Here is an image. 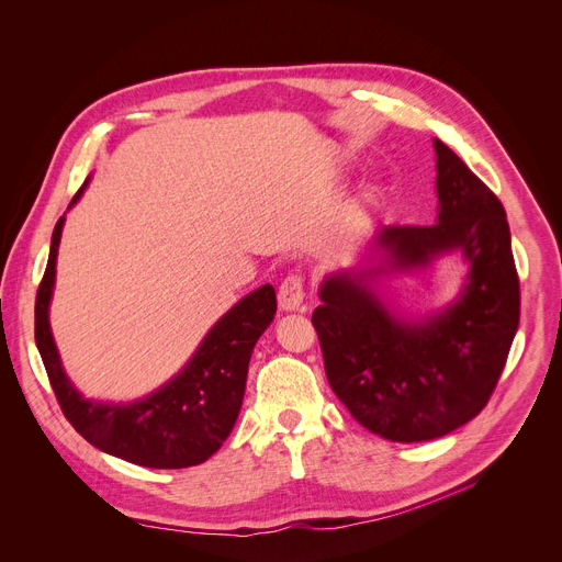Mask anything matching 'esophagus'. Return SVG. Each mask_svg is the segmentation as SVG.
I'll return each mask as SVG.
<instances>
[{"label":"esophagus","instance_id":"obj_1","mask_svg":"<svg viewBox=\"0 0 562 562\" xmlns=\"http://www.w3.org/2000/svg\"><path fill=\"white\" fill-rule=\"evenodd\" d=\"M304 300V278L302 276H289L284 278L280 291H278V302L282 311H297Z\"/></svg>","mask_w":562,"mask_h":562}]
</instances>
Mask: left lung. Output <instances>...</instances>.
Returning a JSON list of instances; mask_svg holds the SVG:
<instances>
[{
	"label": "left lung",
	"mask_w": 562,
	"mask_h": 562,
	"mask_svg": "<svg viewBox=\"0 0 562 562\" xmlns=\"http://www.w3.org/2000/svg\"><path fill=\"white\" fill-rule=\"evenodd\" d=\"M438 222L386 226L375 247L386 267L342 271L319 286L311 323L327 380L351 416L393 442L451 434L485 409L505 369L520 319V282L505 209L440 139ZM460 248L470 276L457 302L423 324L393 318L368 278L408 270Z\"/></svg>",
	"instance_id": "left-lung-1"
}]
</instances>
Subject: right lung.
Segmentation results:
<instances>
[{
  "label": "right lung",
  "instance_id": "right-lung-1",
  "mask_svg": "<svg viewBox=\"0 0 562 562\" xmlns=\"http://www.w3.org/2000/svg\"><path fill=\"white\" fill-rule=\"evenodd\" d=\"M89 180L79 187L70 206ZM64 217L57 220L35 297V342L66 420L93 447L150 469H182L211 458L228 438L243 407L254 347L276 315V289L265 284L226 311L191 362L162 389L131 405L91 403L61 369L48 325Z\"/></svg>",
  "mask_w": 562,
  "mask_h": 562
}]
</instances>
